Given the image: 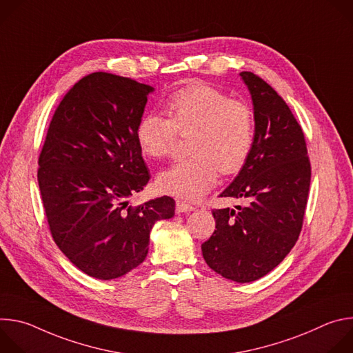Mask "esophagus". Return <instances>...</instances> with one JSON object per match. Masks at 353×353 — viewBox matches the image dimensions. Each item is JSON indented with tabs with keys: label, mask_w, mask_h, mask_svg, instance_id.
<instances>
[{
	"label": "esophagus",
	"mask_w": 353,
	"mask_h": 353,
	"mask_svg": "<svg viewBox=\"0 0 353 353\" xmlns=\"http://www.w3.org/2000/svg\"><path fill=\"white\" fill-rule=\"evenodd\" d=\"M194 211V207L188 203H185V201L183 199H177L176 201V212L177 214H181V212H191Z\"/></svg>",
	"instance_id": "obj_1"
}]
</instances>
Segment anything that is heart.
Listing matches in <instances>:
<instances>
[{
  "label": "heart",
  "instance_id": "1",
  "mask_svg": "<svg viewBox=\"0 0 353 353\" xmlns=\"http://www.w3.org/2000/svg\"><path fill=\"white\" fill-rule=\"evenodd\" d=\"M168 119L145 114L137 125L141 152L150 159L169 157L177 137H188L190 158L176 162L158 177L161 191L196 199L215 184L218 173L232 174L247 162L256 138L251 108L204 83L174 92L165 105Z\"/></svg>",
  "mask_w": 353,
  "mask_h": 353
}]
</instances>
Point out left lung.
<instances>
[{
  "instance_id": "1",
  "label": "left lung",
  "mask_w": 353,
  "mask_h": 353,
  "mask_svg": "<svg viewBox=\"0 0 353 353\" xmlns=\"http://www.w3.org/2000/svg\"><path fill=\"white\" fill-rule=\"evenodd\" d=\"M254 106L256 138L239 176L221 196L243 198L236 210H214L215 232L203 243L205 263L245 283L272 271L303 226L312 166L303 130L285 100L259 75L240 72Z\"/></svg>"
}]
</instances>
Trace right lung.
<instances>
[{
	"label": "right lung",
	"mask_w": 353,
	"mask_h": 353,
	"mask_svg": "<svg viewBox=\"0 0 353 353\" xmlns=\"http://www.w3.org/2000/svg\"><path fill=\"white\" fill-rule=\"evenodd\" d=\"M152 86L92 72L63 97L39 155L37 181L50 233L65 257L96 279H114L138 267L157 221L174 215V199L137 207L128 196L150 174L137 125Z\"/></svg>",
	"instance_id": "obj_1"
}]
</instances>
